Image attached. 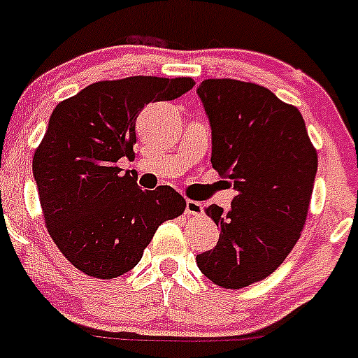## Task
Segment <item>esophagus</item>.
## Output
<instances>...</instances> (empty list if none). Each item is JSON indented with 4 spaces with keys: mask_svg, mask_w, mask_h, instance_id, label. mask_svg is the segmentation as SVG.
Returning <instances> with one entry per match:
<instances>
[{
    "mask_svg": "<svg viewBox=\"0 0 358 358\" xmlns=\"http://www.w3.org/2000/svg\"><path fill=\"white\" fill-rule=\"evenodd\" d=\"M204 211L202 204L199 201H186V213L188 215H201Z\"/></svg>",
    "mask_w": 358,
    "mask_h": 358,
    "instance_id": "esophagus-1",
    "label": "esophagus"
}]
</instances>
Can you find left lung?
Returning <instances> with one entry per match:
<instances>
[{"label":"left lung","instance_id":"8db88e82","mask_svg":"<svg viewBox=\"0 0 358 358\" xmlns=\"http://www.w3.org/2000/svg\"><path fill=\"white\" fill-rule=\"evenodd\" d=\"M197 94L210 120L211 164L236 192L227 211L206 208L220 236L197 265L215 285L242 289L273 274L299 240L317 152L301 113L267 87L208 78Z\"/></svg>","mask_w":358,"mask_h":358}]
</instances>
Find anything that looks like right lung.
Here are the masks:
<instances>
[{"label": "right lung", "instance_id": "add662e5", "mask_svg": "<svg viewBox=\"0 0 358 358\" xmlns=\"http://www.w3.org/2000/svg\"><path fill=\"white\" fill-rule=\"evenodd\" d=\"M194 85L189 77L103 80L53 109L34 154V179L50 236L87 276L110 280L129 273L157 227L185 211L176 189H141L116 163L134 156L140 110Z\"/></svg>", "mask_w": 358, "mask_h": 358}]
</instances>
